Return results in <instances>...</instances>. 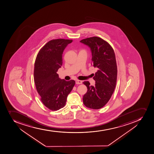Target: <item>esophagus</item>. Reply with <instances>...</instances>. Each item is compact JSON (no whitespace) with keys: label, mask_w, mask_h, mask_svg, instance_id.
Wrapping results in <instances>:
<instances>
[{"label":"esophagus","mask_w":154,"mask_h":154,"mask_svg":"<svg viewBox=\"0 0 154 154\" xmlns=\"http://www.w3.org/2000/svg\"><path fill=\"white\" fill-rule=\"evenodd\" d=\"M76 84H82V81L79 80H77L76 81Z\"/></svg>","instance_id":"1"}]
</instances>
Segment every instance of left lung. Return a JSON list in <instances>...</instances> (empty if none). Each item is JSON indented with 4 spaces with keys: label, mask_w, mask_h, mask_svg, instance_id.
Listing matches in <instances>:
<instances>
[{
    "label": "left lung",
    "mask_w": 154,
    "mask_h": 154,
    "mask_svg": "<svg viewBox=\"0 0 154 154\" xmlns=\"http://www.w3.org/2000/svg\"><path fill=\"white\" fill-rule=\"evenodd\" d=\"M80 42L87 45L92 52V65L97 68L93 79L95 85L89 81L83 83L87 87L83 100L86 107L98 109L110 100L117 80V69L116 55L110 45L97 37L85 38Z\"/></svg>",
    "instance_id": "8db88e82"
}]
</instances>
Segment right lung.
Masks as SVG:
<instances>
[{"label":"right lung","mask_w":154,"mask_h":154,"mask_svg":"<svg viewBox=\"0 0 154 154\" xmlns=\"http://www.w3.org/2000/svg\"><path fill=\"white\" fill-rule=\"evenodd\" d=\"M72 40L55 39L47 42L39 51L34 66V82L44 105L51 110L65 106L67 97L75 85L73 80L60 79L57 73L62 65L64 50Z\"/></svg>","instance_id":"obj_1"}]
</instances>
